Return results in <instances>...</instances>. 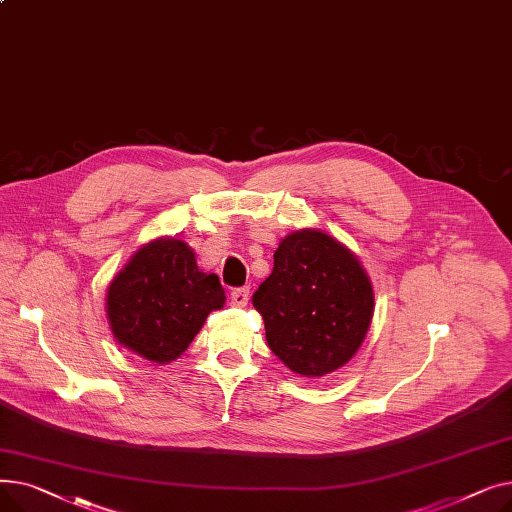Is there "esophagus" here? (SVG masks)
Wrapping results in <instances>:
<instances>
[{"instance_id":"obj_1","label":"esophagus","mask_w":512,"mask_h":512,"mask_svg":"<svg viewBox=\"0 0 512 512\" xmlns=\"http://www.w3.org/2000/svg\"><path fill=\"white\" fill-rule=\"evenodd\" d=\"M230 299H232V305H234V307H245V305L249 303V288H247V286L234 288L232 294H230Z\"/></svg>"}]
</instances>
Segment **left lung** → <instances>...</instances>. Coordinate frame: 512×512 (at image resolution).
<instances>
[{
  "label": "left lung",
  "mask_w": 512,
  "mask_h": 512,
  "mask_svg": "<svg viewBox=\"0 0 512 512\" xmlns=\"http://www.w3.org/2000/svg\"><path fill=\"white\" fill-rule=\"evenodd\" d=\"M253 305L272 353L303 378H321L351 361L363 344L373 286L351 249L305 228L282 238Z\"/></svg>",
  "instance_id": "8db88e82"
}]
</instances>
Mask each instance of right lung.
Listing matches in <instances>:
<instances>
[{"label":"right lung","mask_w":512,"mask_h":512,"mask_svg":"<svg viewBox=\"0 0 512 512\" xmlns=\"http://www.w3.org/2000/svg\"><path fill=\"white\" fill-rule=\"evenodd\" d=\"M226 292L215 274L197 267L193 249L178 238H157L130 257L105 297L114 338L153 363L178 359L222 309Z\"/></svg>","instance_id":"1"}]
</instances>
